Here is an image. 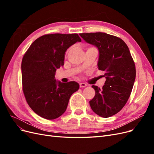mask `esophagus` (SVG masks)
<instances>
[{"instance_id":"1","label":"esophagus","mask_w":154,"mask_h":154,"mask_svg":"<svg viewBox=\"0 0 154 154\" xmlns=\"http://www.w3.org/2000/svg\"><path fill=\"white\" fill-rule=\"evenodd\" d=\"M87 86V84H85V83H80V87L81 88H83V87H85Z\"/></svg>"}]
</instances>
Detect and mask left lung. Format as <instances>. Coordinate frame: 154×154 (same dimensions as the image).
<instances>
[{
  "instance_id": "obj_1",
  "label": "left lung",
  "mask_w": 154,
  "mask_h": 154,
  "mask_svg": "<svg viewBox=\"0 0 154 154\" xmlns=\"http://www.w3.org/2000/svg\"><path fill=\"white\" fill-rule=\"evenodd\" d=\"M80 35L98 49L97 67L106 78L101 89L92 86L96 93L89 101L91 107L101 117H110L123 108L131 94L136 79L134 60L127 45L117 36L100 32Z\"/></svg>"
}]
</instances>
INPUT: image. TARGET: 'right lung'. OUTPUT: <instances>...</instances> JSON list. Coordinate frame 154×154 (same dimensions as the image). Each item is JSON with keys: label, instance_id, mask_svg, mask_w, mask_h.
Returning a JSON list of instances; mask_svg holds the SVG:
<instances>
[{"label": "right lung", "instance_id": "obj_1", "mask_svg": "<svg viewBox=\"0 0 154 154\" xmlns=\"http://www.w3.org/2000/svg\"><path fill=\"white\" fill-rule=\"evenodd\" d=\"M82 40L78 34H48L35 40L22 60V90L27 104L46 119H54L66 112L70 97L79 89L76 82L54 79L64 64L67 49Z\"/></svg>", "mask_w": 154, "mask_h": 154}]
</instances>
